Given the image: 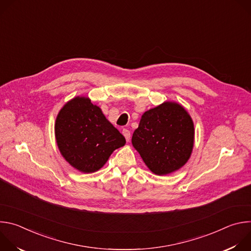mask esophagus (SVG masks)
Segmentation results:
<instances>
[{
	"label": "esophagus",
	"mask_w": 251,
	"mask_h": 251,
	"mask_svg": "<svg viewBox=\"0 0 251 251\" xmlns=\"http://www.w3.org/2000/svg\"><path fill=\"white\" fill-rule=\"evenodd\" d=\"M122 134L124 135V137H125L126 141L128 142V141L130 140V137H131V133H130V131H129V130H127V129H123Z\"/></svg>",
	"instance_id": "1"
}]
</instances>
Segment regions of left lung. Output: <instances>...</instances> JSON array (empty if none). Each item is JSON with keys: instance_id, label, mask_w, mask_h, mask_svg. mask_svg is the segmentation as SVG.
Listing matches in <instances>:
<instances>
[{"instance_id": "1", "label": "left lung", "mask_w": 251, "mask_h": 251, "mask_svg": "<svg viewBox=\"0 0 251 251\" xmlns=\"http://www.w3.org/2000/svg\"><path fill=\"white\" fill-rule=\"evenodd\" d=\"M195 143L194 121L185 107L175 101L143 113L132 136V145L148 169L166 176L180 170L191 158Z\"/></svg>"}]
</instances>
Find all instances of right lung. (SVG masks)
<instances>
[{
  "label": "right lung",
  "instance_id": "1",
  "mask_svg": "<svg viewBox=\"0 0 251 251\" xmlns=\"http://www.w3.org/2000/svg\"><path fill=\"white\" fill-rule=\"evenodd\" d=\"M54 135L64 160L85 174L100 170L116 149L126 144L124 136L86 96H76L62 106Z\"/></svg>",
  "mask_w": 251,
  "mask_h": 251
}]
</instances>
